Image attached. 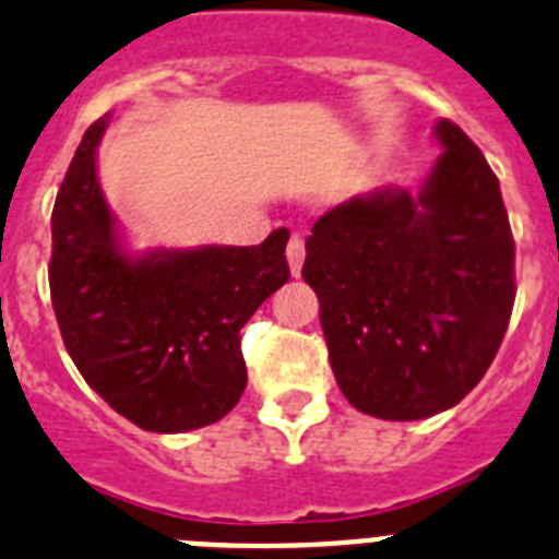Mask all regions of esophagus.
Segmentation results:
<instances>
[{"instance_id":"obj_1","label":"esophagus","mask_w":559,"mask_h":559,"mask_svg":"<svg viewBox=\"0 0 559 559\" xmlns=\"http://www.w3.org/2000/svg\"><path fill=\"white\" fill-rule=\"evenodd\" d=\"M285 254H288V265H290V276L302 274V262H305V240L299 234H294L288 240V248H285Z\"/></svg>"}]
</instances>
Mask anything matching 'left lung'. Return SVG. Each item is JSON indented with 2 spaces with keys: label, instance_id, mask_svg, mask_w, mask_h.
I'll list each match as a JSON object with an SVG mask.
<instances>
[{
  "label": "left lung",
  "instance_id": "obj_1",
  "mask_svg": "<svg viewBox=\"0 0 559 559\" xmlns=\"http://www.w3.org/2000/svg\"><path fill=\"white\" fill-rule=\"evenodd\" d=\"M416 194L381 186L322 214L305 240L333 376L384 421L455 407L492 365L514 305L500 183L452 121Z\"/></svg>",
  "mask_w": 559,
  "mask_h": 559
}]
</instances>
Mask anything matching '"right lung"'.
<instances>
[{
	"mask_svg": "<svg viewBox=\"0 0 559 559\" xmlns=\"http://www.w3.org/2000/svg\"><path fill=\"white\" fill-rule=\"evenodd\" d=\"M109 112L75 150L52 206L50 297L70 359L109 407L150 432L221 421L246 390L240 328L288 283V228L260 246L132 254L98 183Z\"/></svg>",
	"mask_w": 559,
	"mask_h": 559,
	"instance_id": "right-lung-1",
	"label": "right lung"
}]
</instances>
